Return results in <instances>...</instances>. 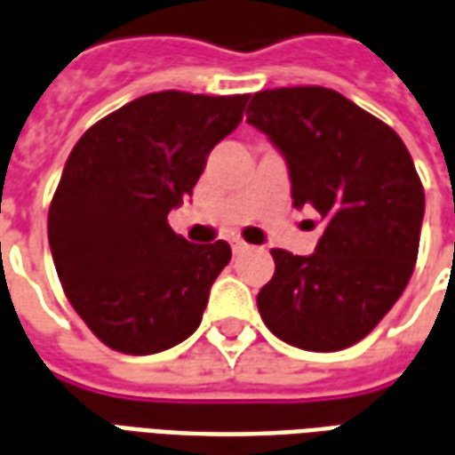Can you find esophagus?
<instances>
[{
	"mask_svg": "<svg viewBox=\"0 0 455 455\" xmlns=\"http://www.w3.org/2000/svg\"><path fill=\"white\" fill-rule=\"evenodd\" d=\"M231 248H234V253H236V256H241V253H246L248 251V243H243V241H234Z\"/></svg>",
	"mask_w": 455,
	"mask_h": 455,
	"instance_id": "obj_1",
	"label": "esophagus"
}]
</instances>
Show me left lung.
<instances>
[{
    "label": "left lung",
    "instance_id": "left-lung-1",
    "mask_svg": "<svg viewBox=\"0 0 455 455\" xmlns=\"http://www.w3.org/2000/svg\"><path fill=\"white\" fill-rule=\"evenodd\" d=\"M246 116L283 153L292 204L324 221L312 256L273 248L275 275L258 312L290 346L348 348L390 312L417 263L424 188L410 150L387 124L316 84L256 92Z\"/></svg>",
    "mask_w": 455,
    "mask_h": 455
}]
</instances>
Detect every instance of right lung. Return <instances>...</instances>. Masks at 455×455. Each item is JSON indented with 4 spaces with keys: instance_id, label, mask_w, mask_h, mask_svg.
<instances>
[{
    "instance_id": "right-lung-1",
    "label": "right lung",
    "mask_w": 455,
    "mask_h": 455,
    "mask_svg": "<svg viewBox=\"0 0 455 455\" xmlns=\"http://www.w3.org/2000/svg\"><path fill=\"white\" fill-rule=\"evenodd\" d=\"M248 94L139 97L75 143L48 212V243L75 312L97 339L150 355L197 331L227 241L189 243L168 224Z\"/></svg>"
}]
</instances>
